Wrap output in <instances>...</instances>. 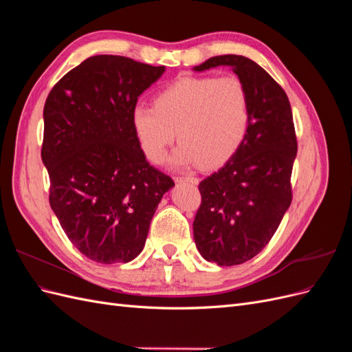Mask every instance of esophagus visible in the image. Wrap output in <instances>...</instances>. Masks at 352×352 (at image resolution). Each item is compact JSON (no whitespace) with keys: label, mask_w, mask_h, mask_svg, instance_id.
<instances>
[{"label":"esophagus","mask_w":352,"mask_h":352,"mask_svg":"<svg viewBox=\"0 0 352 352\" xmlns=\"http://www.w3.org/2000/svg\"><path fill=\"white\" fill-rule=\"evenodd\" d=\"M176 182H188V184H192V185H198L199 180L194 176H176L175 177Z\"/></svg>","instance_id":"1"}]
</instances>
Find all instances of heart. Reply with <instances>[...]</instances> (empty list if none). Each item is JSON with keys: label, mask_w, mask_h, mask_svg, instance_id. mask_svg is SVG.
Returning a JSON list of instances; mask_svg holds the SVG:
<instances>
[{"label": "heart", "mask_w": 352, "mask_h": 352, "mask_svg": "<svg viewBox=\"0 0 352 352\" xmlns=\"http://www.w3.org/2000/svg\"><path fill=\"white\" fill-rule=\"evenodd\" d=\"M131 123L151 163L162 162L176 132L175 164L216 168L236 154L248 132V89L233 74L177 78L157 92L154 107L136 104Z\"/></svg>", "instance_id": "b5f03b06"}]
</instances>
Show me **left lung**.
Here are the masks:
<instances>
[{
  "label": "left lung",
  "mask_w": 352,
  "mask_h": 352,
  "mask_svg": "<svg viewBox=\"0 0 352 352\" xmlns=\"http://www.w3.org/2000/svg\"><path fill=\"white\" fill-rule=\"evenodd\" d=\"M217 66L232 67L247 87L250 124L236 154L198 186L194 239L207 261L235 265L270 242L289 208L298 144L289 100L267 72L235 54L211 57L194 70Z\"/></svg>",
  "instance_id": "8db88e82"
}]
</instances>
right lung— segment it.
<instances>
[{
    "label": "right lung",
    "instance_id": "right-lung-1",
    "mask_svg": "<svg viewBox=\"0 0 352 352\" xmlns=\"http://www.w3.org/2000/svg\"><path fill=\"white\" fill-rule=\"evenodd\" d=\"M163 72L122 56H94L47 97L41 157L50 206L70 242L92 261L138 257L158 202L175 186L146 162L131 123L138 97Z\"/></svg>",
    "mask_w": 352,
    "mask_h": 352
}]
</instances>
